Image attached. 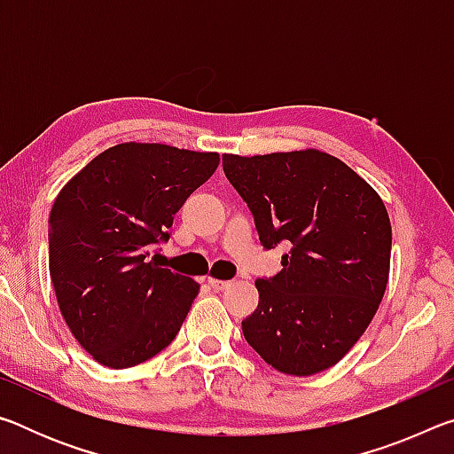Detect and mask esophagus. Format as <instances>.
<instances>
[{
	"label": "esophagus",
	"mask_w": 454,
	"mask_h": 454,
	"mask_svg": "<svg viewBox=\"0 0 454 454\" xmlns=\"http://www.w3.org/2000/svg\"><path fill=\"white\" fill-rule=\"evenodd\" d=\"M208 284H210V286H212L214 290L220 292V290H226V288L232 286V280H218V278H208Z\"/></svg>",
	"instance_id": "1"
}]
</instances>
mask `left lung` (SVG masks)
<instances>
[{
  "label": "left lung",
  "instance_id": "left-lung-1",
  "mask_svg": "<svg viewBox=\"0 0 454 454\" xmlns=\"http://www.w3.org/2000/svg\"><path fill=\"white\" fill-rule=\"evenodd\" d=\"M222 166L264 248L290 246L282 270L256 280L246 342L284 374L326 371L364 334L387 290L393 230L384 202L320 150L224 153Z\"/></svg>",
  "mask_w": 454,
  "mask_h": 454
}]
</instances>
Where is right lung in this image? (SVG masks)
<instances>
[{
	"instance_id": "1",
	"label": "right lung",
	"mask_w": 454,
	"mask_h": 454,
	"mask_svg": "<svg viewBox=\"0 0 454 454\" xmlns=\"http://www.w3.org/2000/svg\"><path fill=\"white\" fill-rule=\"evenodd\" d=\"M216 152L118 144L66 184L50 212V276L75 340L99 364L156 356L182 326L200 284L160 268L150 250L216 172Z\"/></svg>"
}]
</instances>
